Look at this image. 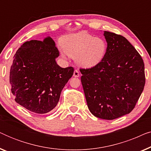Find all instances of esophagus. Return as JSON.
Listing matches in <instances>:
<instances>
[{
	"label": "esophagus",
	"instance_id": "obj_1",
	"mask_svg": "<svg viewBox=\"0 0 151 151\" xmlns=\"http://www.w3.org/2000/svg\"><path fill=\"white\" fill-rule=\"evenodd\" d=\"M73 76H74V77H76V78L79 77V76H80V73H79V71H78L77 69H76L75 71H74V72H73Z\"/></svg>",
	"mask_w": 151,
	"mask_h": 151
}]
</instances>
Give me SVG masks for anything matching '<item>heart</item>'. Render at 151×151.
<instances>
[{"label": "heart", "mask_w": 151, "mask_h": 151, "mask_svg": "<svg viewBox=\"0 0 151 151\" xmlns=\"http://www.w3.org/2000/svg\"><path fill=\"white\" fill-rule=\"evenodd\" d=\"M63 58L67 55L75 58L79 65L91 67L100 63L104 57L107 43L104 39L94 37L86 32H80L63 36L60 40Z\"/></svg>", "instance_id": "b5f03b06"}]
</instances>
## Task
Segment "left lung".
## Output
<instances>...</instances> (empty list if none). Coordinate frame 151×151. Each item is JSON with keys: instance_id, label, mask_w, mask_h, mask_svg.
<instances>
[{"instance_id": "obj_1", "label": "left lung", "mask_w": 151, "mask_h": 151, "mask_svg": "<svg viewBox=\"0 0 151 151\" xmlns=\"http://www.w3.org/2000/svg\"><path fill=\"white\" fill-rule=\"evenodd\" d=\"M104 57L89 69H80L81 82L90 112L111 120L131 113L145 85L141 55L127 38L105 32Z\"/></svg>"}]
</instances>
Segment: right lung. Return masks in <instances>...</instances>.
<instances>
[{"label": "right lung", "mask_w": 151, "mask_h": 151, "mask_svg": "<svg viewBox=\"0 0 151 151\" xmlns=\"http://www.w3.org/2000/svg\"><path fill=\"white\" fill-rule=\"evenodd\" d=\"M59 51L51 37L27 41L18 49L10 68L9 84L15 101L32 112L53 110L62 90L73 74L72 67L55 62Z\"/></svg>", "instance_id": "1"}]
</instances>
